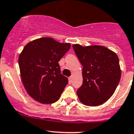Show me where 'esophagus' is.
<instances>
[{
    "label": "esophagus",
    "instance_id": "esophagus-1",
    "mask_svg": "<svg viewBox=\"0 0 134 134\" xmlns=\"http://www.w3.org/2000/svg\"><path fill=\"white\" fill-rule=\"evenodd\" d=\"M72 79H73L72 77H69V83H71Z\"/></svg>",
    "mask_w": 134,
    "mask_h": 134
}]
</instances>
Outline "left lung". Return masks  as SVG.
<instances>
[{
	"instance_id": "8db88e82",
	"label": "left lung",
	"mask_w": 134,
	"mask_h": 134,
	"mask_svg": "<svg viewBox=\"0 0 134 134\" xmlns=\"http://www.w3.org/2000/svg\"><path fill=\"white\" fill-rule=\"evenodd\" d=\"M73 48L83 65V84L77 91L80 102L87 106L103 104L114 93L121 78L118 55L100 45L74 44Z\"/></svg>"
}]
</instances>
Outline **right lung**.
Instances as JSON below:
<instances>
[{
    "instance_id": "obj_1",
    "label": "right lung",
    "mask_w": 134,
    "mask_h": 134,
    "mask_svg": "<svg viewBox=\"0 0 134 134\" xmlns=\"http://www.w3.org/2000/svg\"><path fill=\"white\" fill-rule=\"evenodd\" d=\"M70 47V43L50 37L37 38L25 45L19 65L23 83L32 98L44 104L58 101L68 83L58 62Z\"/></svg>"
}]
</instances>
